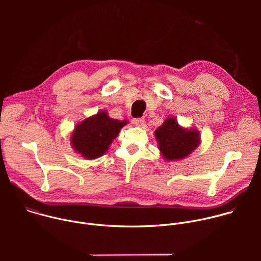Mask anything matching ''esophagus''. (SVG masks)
<instances>
[{"label":"esophagus","instance_id":"1","mask_svg":"<svg viewBox=\"0 0 261 261\" xmlns=\"http://www.w3.org/2000/svg\"><path fill=\"white\" fill-rule=\"evenodd\" d=\"M133 123H134L136 126L140 127V126H142L143 123H144V118H136V119H133Z\"/></svg>","mask_w":261,"mask_h":261}]
</instances>
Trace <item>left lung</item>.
I'll use <instances>...</instances> for the list:
<instances>
[{"label":"left lung","instance_id":"obj_1","mask_svg":"<svg viewBox=\"0 0 261 261\" xmlns=\"http://www.w3.org/2000/svg\"><path fill=\"white\" fill-rule=\"evenodd\" d=\"M159 151L165 161H177L188 157L200 144V133L194 128H184L169 116L155 130Z\"/></svg>","mask_w":261,"mask_h":261}]
</instances>
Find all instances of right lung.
<instances>
[{"instance_id":"right-lung-1","label":"right lung","mask_w":261,"mask_h":261,"mask_svg":"<svg viewBox=\"0 0 261 261\" xmlns=\"http://www.w3.org/2000/svg\"><path fill=\"white\" fill-rule=\"evenodd\" d=\"M127 124V120L111 119L106 110H99L75 126L70 136L71 145L82 157L97 159L107 152L120 130Z\"/></svg>"}]
</instances>
